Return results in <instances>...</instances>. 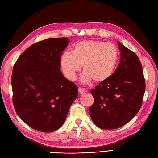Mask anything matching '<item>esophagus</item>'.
Returning a JSON list of instances; mask_svg holds the SVG:
<instances>
[{
    "mask_svg": "<svg viewBox=\"0 0 158 158\" xmlns=\"http://www.w3.org/2000/svg\"><path fill=\"white\" fill-rule=\"evenodd\" d=\"M87 92V89H84V88H82V87H79L78 88V92L80 93V94H84V93H86Z\"/></svg>",
    "mask_w": 158,
    "mask_h": 158,
    "instance_id": "34e87169",
    "label": "esophagus"
}]
</instances>
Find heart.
I'll return each instance as SVG.
<instances>
[{"label":"heart","mask_w":158,"mask_h":158,"mask_svg":"<svg viewBox=\"0 0 158 158\" xmlns=\"http://www.w3.org/2000/svg\"><path fill=\"white\" fill-rule=\"evenodd\" d=\"M119 52L112 43L101 41L84 40L76 43L72 52L64 51L60 55V65L65 77L73 81L82 69L81 80L87 83L107 81L114 73L118 64Z\"/></svg>","instance_id":"1"}]
</instances>
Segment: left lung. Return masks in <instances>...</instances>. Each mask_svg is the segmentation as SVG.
<instances>
[{"label": "left lung", "instance_id": "left-lung-1", "mask_svg": "<svg viewBox=\"0 0 158 158\" xmlns=\"http://www.w3.org/2000/svg\"><path fill=\"white\" fill-rule=\"evenodd\" d=\"M119 64L112 77L91 90L94 102L89 107L91 118L101 129L120 128L129 122L141 108L145 81L139 57L118 42Z\"/></svg>", "mask_w": 158, "mask_h": 158}]
</instances>
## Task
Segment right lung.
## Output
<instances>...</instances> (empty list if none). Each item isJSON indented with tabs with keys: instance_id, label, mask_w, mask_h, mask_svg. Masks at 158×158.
<instances>
[{
	"instance_id": "right-lung-1",
	"label": "right lung",
	"mask_w": 158,
	"mask_h": 158,
	"mask_svg": "<svg viewBox=\"0 0 158 158\" xmlns=\"http://www.w3.org/2000/svg\"><path fill=\"white\" fill-rule=\"evenodd\" d=\"M69 43L66 37L35 43L21 55L13 67L15 111L38 131L51 132L60 128L77 96V87L60 71V55Z\"/></svg>"
}]
</instances>
